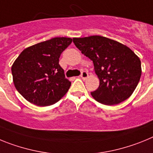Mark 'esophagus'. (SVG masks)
<instances>
[{
	"instance_id": "obj_1",
	"label": "esophagus",
	"mask_w": 153,
	"mask_h": 153,
	"mask_svg": "<svg viewBox=\"0 0 153 153\" xmlns=\"http://www.w3.org/2000/svg\"><path fill=\"white\" fill-rule=\"evenodd\" d=\"M80 77L83 79H86V78L88 77V74L86 72H85V71H83V72H82V74H81Z\"/></svg>"
}]
</instances>
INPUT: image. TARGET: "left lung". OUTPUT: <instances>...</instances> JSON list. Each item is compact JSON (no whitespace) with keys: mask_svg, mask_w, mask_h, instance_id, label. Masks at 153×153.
<instances>
[{"mask_svg":"<svg viewBox=\"0 0 153 153\" xmlns=\"http://www.w3.org/2000/svg\"><path fill=\"white\" fill-rule=\"evenodd\" d=\"M74 43L93 60L100 86L91 92L94 100L113 106L129 98L136 88L142 74L141 61L130 48L105 36L74 37Z\"/></svg>","mask_w":153,"mask_h":153,"instance_id":"left-lung-1","label":"left lung"}]
</instances>
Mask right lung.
<instances>
[{"label": "right lung", "instance_id": "1", "mask_svg": "<svg viewBox=\"0 0 153 153\" xmlns=\"http://www.w3.org/2000/svg\"><path fill=\"white\" fill-rule=\"evenodd\" d=\"M72 38L54 37L24 49L11 67L15 88L28 102L39 106L56 103L71 83L65 78L59 58Z\"/></svg>", "mask_w": 153, "mask_h": 153}]
</instances>
